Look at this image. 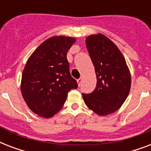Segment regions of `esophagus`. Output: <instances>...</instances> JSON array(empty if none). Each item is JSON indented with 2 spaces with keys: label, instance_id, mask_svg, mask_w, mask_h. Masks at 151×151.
<instances>
[{
  "label": "esophagus",
  "instance_id": "1",
  "mask_svg": "<svg viewBox=\"0 0 151 151\" xmlns=\"http://www.w3.org/2000/svg\"><path fill=\"white\" fill-rule=\"evenodd\" d=\"M78 86H80L81 85V83H82V78H79V79H78Z\"/></svg>",
  "mask_w": 151,
  "mask_h": 151
}]
</instances>
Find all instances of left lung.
<instances>
[{"label": "left lung", "mask_w": 151, "mask_h": 151, "mask_svg": "<svg viewBox=\"0 0 151 151\" xmlns=\"http://www.w3.org/2000/svg\"><path fill=\"white\" fill-rule=\"evenodd\" d=\"M86 45L97 83L93 92L82 93L83 99L97 114H110L118 110L128 97L131 87L130 72L122 52L106 36L99 34L88 37Z\"/></svg>", "instance_id": "obj_1"}]
</instances>
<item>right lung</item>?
Here are the masks:
<instances>
[{
    "mask_svg": "<svg viewBox=\"0 0 151 151\" xmlns=\"http://www.w3.org/2000/svg\"><path fill=\"white\" fill-rule=\"evenodd\" d=\"M75 39L53 37L31 55L22 71L21 92L30 110L41 117H52L60 110L68 92L78 88L66 59Z\"/></svg>",
    "mask_w": 151,
    "mask_h": 151,
    "instance_id": "add662e5",
    "label": "right lung"
}]
</instances>
